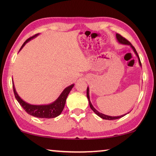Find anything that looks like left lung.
I'll return each mask as SVG.
<instances>
[{
	"label": "left lung",
	"instance_id": "left-lung-1",
	"mask_svg": "<svg viewBox=\"0 0 156 156\" xmlns=\"http://www.w3.org/2000/svg\"><path fill=\"white\" fill-rule=\"evenodd\" d=\"M116 38H117V41L119 43V44H121L122 45H128L130 46V47L132 48V49H133L134 53L135 54V55H136V56L138 58V61H139V64H140V66L141 67V61H140V57H139L138 55V54L137 52L136 51V49H135V48L133 47V45H132V44H131L130 42H129V41H127V39H126L125 38H124L123 37H122V36L121 35H119L118 34H116ZM87 98H88V102H89V105H90V108L92 109V111H93V112H94L95 114H97L98 117H100L101 118L103 119H105V120H115V119H118L119 118H121L122 117H124L125 115H126L127 114L129 113V112H127V113L126 114H124V115H122L121 116H117V117H113V116H109V115H105V114H102L101 113V112H98L97 110H96V108L93 107V105H92L91 102H90V95H89V88L88 87L87 88Z\"/></svg>",
	"mask_w": 156,
	"mask_h": 156
}]
</instances>
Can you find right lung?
I'll use <instances>...</instances> for the list:
<instances>
[{"label": "right lung", "instance_id": "add662e5", "mask_svg": "<svg viewBox=\"0 0 156 156\" xmlns=\"http://www.w3.org/2000/svg\"><path fill=\"white\" fill-rule=\"evenodd\" d=\"M38 35H39V34H36L34 36H33V37L27 39V40L25 41V42H24V44H23L21 48H20L19 51L21 50L24 47L27 43H28L29 41H31V39H34ZM74 84H72L66 87L64 90L62 92V93L59 96L58 98L56 99L55 101L51 102L50 104L34 105H31L28 103V102L24 101L21 97H19L18 93L16 91L14 82H13V80H12L13 91H14L15 97L16 99V101L19 102V103L21 105V106L23 108V109H24V110L27 112L28 114L37 118L51 119V118H55L56 117H58V116L60 115L62 113L63 109L64 108L66 98H67L68 94L69 93V92L71 91L72 88L74 87Z\"/></svg>", "mask_w": 156, "mask_h": 156}]
</instances>
